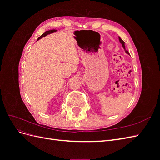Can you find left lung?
<instances>
[{"mask_svg": "<svg viewBox=\"0 0 160 160\" xmlns=\"http://www.w3.org/2000/svg\"><path fill=\"white\" fill-rule=\"evenodd\" d=\"M119 42L122 43V47H123V49H125V52L127 53V54H129V52L127 51V50H125V42L122 39V38H121L120 37H119Z\"/></svg>", "mask_w": 160, "mask_h": 160, "instance_id": "obj_1", "label": "left lung"}]
</instances>
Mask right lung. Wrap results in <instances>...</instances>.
<instances>
[{
  "mask_svg": "<svg viewBox=\"0 0 160 160\" xmlns=\"http://www.w3.org/2000/svg\"><path fill=\"white\" fill-rule=\"evenodd\" d=\"M57 31L56 30H55V29H52V30H50V31H46L45 32H44L42 34V35H41L38 38V39H37V41L38 40H39L40 38H42V37H45V36H47V35H49V34H51V33H52V32H56Z\"/></svg>",
  "mask_w": 160,
  "mask_h": 160,
  "instance_id": "1",
  "label": "right lung"
}]
</instances>
